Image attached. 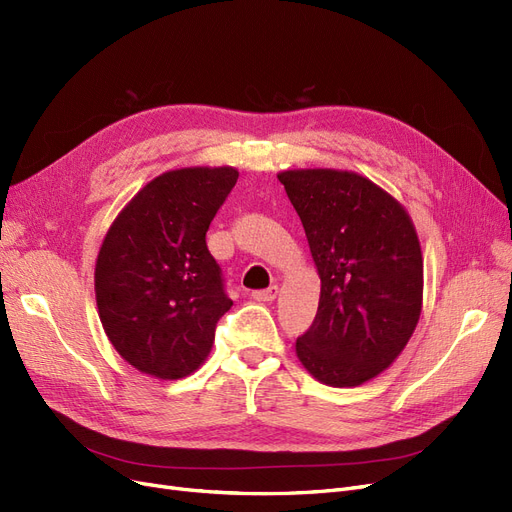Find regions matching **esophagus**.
I'll return each instance as SVG.
<instances>
[{
    "label": "esophagus",
    "instance_id": "1",
    "mask_svg": "<svg viewBox=\"0 0 512 512\" xmlns=\"http://www.w3.org/2000/svg\"><path fill=\"white\" fill-rule=\"evenodd\" d=\"M277 294H279V288H277V285H271V288H267V290L252 292V298L256 302H273L277 298Z\"/></svg>",
    "mask_w": 512,
    "mask_h": 512
}]
</instances>
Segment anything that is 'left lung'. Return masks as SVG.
<instances>
[{
	"label": "left lung",
	"mask_w": 512,
	"mask_h": 512,
	"mask_svg": "<svg viewBox=\"0 0 512 512\" xmlns=\"http://www.w3.org/2000/svg\"><path fill=\"white\" fill-rule=\"evenodd\" d=\"M321 279L311 330L296 355L327 386L370 382L401 355L420 313L424 264L414 222L370 178L304 168L277 174Z\"/></svg>",
	"instance_id": "obj_1"
}]
</instances>
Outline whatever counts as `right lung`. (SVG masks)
I'll return each instance as SVG.
<instances>
[{"label": "right lung", "mask_w": 512, "mask_h": 512, "mask_svg": "<svg viewBox=\"0 0 512 512\" xmlns=\"http://www.w3.org/2000/svg\"><path fill=\"white\" fill-rule=\"evenodd\" d=\"M239 172L193 166L147 182L117 214L94 269L98 317L138 372L180 380L208 359L233 302L206 233Z\"/></svg>", "instance_id": "add662e5"}]
</instances>
